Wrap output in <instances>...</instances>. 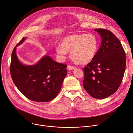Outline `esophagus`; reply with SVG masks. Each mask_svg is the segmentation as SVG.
<instances>
[{
    "mask_svg": "<svg viewBox=\"0 0 133 133\" xmlns=\"http://www.w3.org/2000/svg\"><path fill=\"white\" fill-rule=\"evenodd\" d=\"M76 67L74 66H71L70 65H68V66H67V68H68V70H73Z\"/></svg>",
    "mask_w": 133,
    "mask_h": 133,
    "instance_id": "1",
    "label": "esophagus"
}]
</instances>
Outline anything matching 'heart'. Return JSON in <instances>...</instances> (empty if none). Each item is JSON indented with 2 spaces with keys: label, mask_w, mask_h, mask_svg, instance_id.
Listing matches in <instances>:
<instances>
[{
  "label": "heart",
  "mask_w": 133,
  "mask_h": 133,
  "mask_svg": "<svg viewBox=\"0 0 133 133\" xmlns=\"http://www.w3.org/2000/svg\"><path fill=\"white\" fill-rule=\"evenodd\" d=\"M98 40L92 34L71 35L64 38L61 45L56 47V53L61 59L66 57L70 51L71 55L81 64H87L92 61L97 53Z\"/></svg>",
  "instance_id": "obj_1"
}]
</instances>
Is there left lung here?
<instances>
[{
  "label": "left lung",
  "mask_w": 133,
  "mask_h": 133,
  "mask_svg": "<svg viewBox=\"0 0 133 133\" xmlns=\"http://www.w3.org/2000/svg\"><path fill=\"white\" fill-rule=\"evenodd\" d=\"M102 39L94 58L84 68L83 86L97 99L105 98L117 90L126 69V54L118 38L108 30L95 29Z\"/></svg>",
  "instance_id": "1"
}]
</instances>
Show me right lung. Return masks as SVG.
<instances>
[{
  "mask_svg": "<svg viewBox=\"0 0 133 133\" xmlns=\"http://www.w3.org/2000/svg\"><path fill=\"white\" fill-rule=\"evenodd\" d=\"M23 37L12 54L10 71L18 89L28 99L46 102L55 98L62 87L67 70L66 65L55 62L48 55L41 58L34 65H25L16 55V47L26 39Z\"/></svg>",
  "mask_w": 133,
  "mask_h": 133,
  "instance_id": "obj_1",
  "label": "right lung"
}]
</instances>
